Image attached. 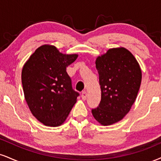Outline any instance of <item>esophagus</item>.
<instances>
[{"mask_svg": "<svg viewBox=\"0 0 161 161\" xmlns=\"http://www.w3.org/2000/svg\"><path fill=\"white\" fill-rule=\"evenodd\" d=\"M87 97V92H86V91H84V92H82V100H86Z\"/></svg>", "mask_w": 161, "mask_h": 161, "instance_id": "34e87169", "label": "esophagus"}]
</instances>
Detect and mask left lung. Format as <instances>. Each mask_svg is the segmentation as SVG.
Masks as SVG:
<instances>
[{
    "label": "left lung",
    "mask_w": 161,
    "mask_h": 161,
    "mask_svg": "<svg viewBox=\"0 0 161 161\" xmlns=\"http://www.w3.org/2000/svg\"><path fill=\"white\" fill-rule=\"evenodd\" d=\"M101 100L92 112L102 125L118 122L135 102L142 80L138 62L125 48L110 49L96 60Z\"/></svg>",
    "instance_id": "left-lung-1"
}]
</instances>
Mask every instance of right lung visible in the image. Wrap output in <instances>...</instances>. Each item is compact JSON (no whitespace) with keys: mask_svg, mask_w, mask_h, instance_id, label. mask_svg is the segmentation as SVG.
I'll use <instances>...</instances> for the list:
<instances>
[{"mask_svg":"<svg viewBox=\"0 0 161 161\" xmlns=\"http://www.w3.org/2000/svg\"><path fill=\"white\" fill-rule=\"evenodd\" d=\"M78 55L62 54L54 46L39 47L25 64L22 83L29 109L38 121L57 127L64 123L79 93L73 89L67 67Z\"/></svg>","mask_w":161,"mask_h":161,"instance_id":"add662e5","label":"right lung"}]
</instances>
